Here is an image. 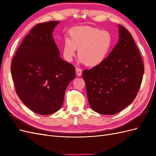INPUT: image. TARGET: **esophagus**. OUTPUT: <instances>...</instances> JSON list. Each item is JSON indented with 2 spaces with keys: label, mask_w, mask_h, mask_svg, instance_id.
<instances>
[{
  "label": "esophagus",
  "mask_w": 156,
  "mask_h": 156,
  "mask_svg": "<svg viewBox=\"0 0 156 156\" xmlns=\"http://www.w3.org/2000/svg\"><path fill=\"white\" fill-rule=\"evenodd\" d=\"M75 72H76L77 75L79 77H80L82 75V69H80L79 68H75Z\"/></svg>",
  "instance_id": "34e87169"
}]
</instances>
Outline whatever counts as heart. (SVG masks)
<instances>
[{
  "instance_id": "obj_1",
  "label": "heart",
  "mask_w": 156,
  "mask_h": 156,
  "mask_svg": "<svg viewBox=\"0 0 156 156\" xmlns=\"http://www.w3.org/2000/svg\"><path fill=\"white\" fill-rule=\"evenodd\" d=\"M69 37L63 42L64 59L71 62L78 49L77 55L82 63L95 67L106 58L112 45V36L107 31H101L90 26L75 27L69 31Z\"/></svg>"
}]
</instances>
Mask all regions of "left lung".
Instances as JSON below:
<instances>
[{
	"mask_svg": "<svg viewBox=\"0 0 156 156\" xmlns=\"http://www.w3.org/2000/svg\"><path fill=\"white\" fill-rule=\"evenodd\" d=\"M119 40L100 65L84 69L88 102L101 115H115L133 101L143 81L144 65L131 34L119 25Z\"/></svg>",
	"mask_w": 156,
	"mask_h": 156,
	"instance_id": "left-lung-1",
	"label": "left lung"
}]
</instances>
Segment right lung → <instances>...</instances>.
I'll use <instances>...</instances> for the list:
<instances>
[{
  "label": "right lung",
  "instance_id": "right-lung-1",
  "mask_svg": "<svg viewBox=\"0 0 156 156\" xmlns=\"http://www.w3.org/2000/svg\"><path fill=\"white\" fill-rule=\"evenodd\" d=\"M58 23L52 21L33 27L11 64L17 96L31 111L41 115L60 109L68 84L75 77L73 65L60 57L53 37Z\"/></svg>",
  "mask_w": 156,
  "mask_h": 156
}]
</instances>
